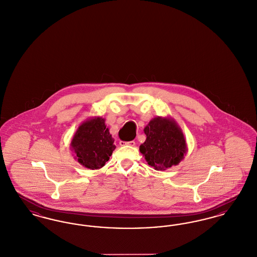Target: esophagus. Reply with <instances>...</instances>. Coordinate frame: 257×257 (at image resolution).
<instances>
[{
    "label": "esophagus",
    "instance_id": "obj_1",
    "mask_svg": "<svg viewBox=\"0 0 257 257\" xmlns=\"http://www.w3.org/2000/svg\"><path fill=\"white\" fill-rule=\"evenodd\" d=\"M119 145H120L121 147H124V146L134 147L135 145H136V143H135L134 141H131V142H123V141H120V142H119Z\"/></svg>",
    "mask_w": 257,
    "mask_h": 257
}]
</instances>
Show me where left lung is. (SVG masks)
I'll use <instances>...</instances> for the list:
<instances>
[{"mask_svg":"<svg viewBox=\"0 0 257 257\" xmlns=\"http://www.w3.org/2000/svg\"><path fill=\"white\" fill-rule=\"evenodd\" d=\"M146 142L140 151L149 166L155 170H166L178 165L184 158L187 147L180 128L168 118H155L145 128Z\"/></svg>","mask_w":257,"mask_h":257,"instance_id":"8db88e82","label":"left lung"}]
</instances>
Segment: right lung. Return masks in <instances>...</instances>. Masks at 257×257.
Here are the masks:
<instances>
[{
	"label": "right lung",
	"instance_id": "right-lung-1",
	"mask_svg": "<svg viewBox=\"0 0 257 257\" xmlns=\"http://www.w3.org/2000/svg\"><path fill=\"white\" fill-rule=\"evenodd\" d=\"M71 147L78 162L90 170L102 168L115 148L105 119L100 117L87 120L78 128Z\"/></svg>",
	"mask_w": 257,
	"mask_h": 257
}]
</instances>
